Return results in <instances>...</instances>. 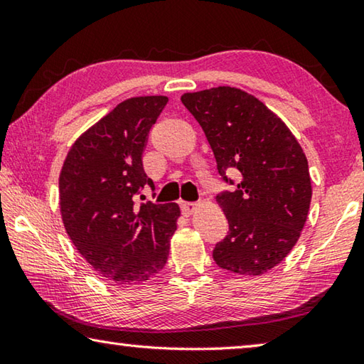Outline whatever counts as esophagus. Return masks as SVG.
<instances>
[{
	"instance_id": "1",
	"label": "esophagus",
	"mask_w": 364,
	"mask_h": 364,
	"mask_svg": "<svg viewBox=\"0 0 364 364\" xmlns=\"http://www.w3.org/2000/svg\"><path fill=\"white\" fill-rule=\"evenodd\" d=\"M180 205H181V210H183L184 215H193L196 212V208H197L196 202H184V200H181Z\"/></svg>"
}]
</instances>
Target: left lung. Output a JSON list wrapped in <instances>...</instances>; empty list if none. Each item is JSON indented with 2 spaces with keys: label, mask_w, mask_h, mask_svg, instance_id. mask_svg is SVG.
<instances>
[{
  "label": "left lung",
  "mask_w": 364,
  "mask_h": 364,
  "mask_svg": "<svg viewBox=\"0 0 364 364\" xmlns=\"http://www.w3.org/2000/svg\"><path fill=\"white\" fill-rule=\"evenodd\" d=\"M181 102L204 130L218 173L241 176L217 196L230 232L213 249L220 268L258 276L297 244L310 210L311 180L305 152L278 115L245 91L218 86L184 93Z\"/></svg>",
  "instance_id": "left-lung-1"
}]
</instances>
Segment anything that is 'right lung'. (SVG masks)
<instances>
[{"mask_svg": "<svg viewBox=\"0 0 364 364\" xmlns=\"http://www.w3.org/2000/svg\"><path fill=\"white\" fill-rule=\"evenodd\" d=\"M167 96L120 102L67 152L59 207L70 241L104 279L134 286L165 267L180 217L178 204H134L154 183L143 168L147 134Z\"/></svg>", "mask_w": 364, "mask_h": 364, "instance_id": "1", "label": "right lung"}]
</instances>
